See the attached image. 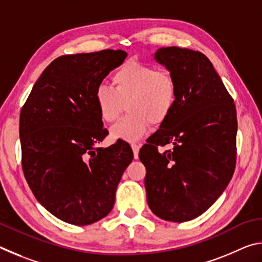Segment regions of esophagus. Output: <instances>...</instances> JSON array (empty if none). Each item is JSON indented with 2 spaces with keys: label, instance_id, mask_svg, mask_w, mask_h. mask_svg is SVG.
<instances>
[{
  "label": "esophagus",
  "instance_id": "1",
  "mask_svg": "<svg viewBox=\"0 0 262 262\" xmlns=\"http://www.w3.org/2000/svg\"><path fill=\"white\" fill-rule=\"evenodd\" d=\"M140 148L141 144L137 143H132V149H133V154H134V158H139V152H140Z\"/></svg>",
  "mask_w": 262,
  "mask_h": 262
}]
</instances>
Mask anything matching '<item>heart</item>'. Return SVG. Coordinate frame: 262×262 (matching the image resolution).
<instances>
[{
	"instance_id": "heart-1",
	"label": "heart",
	"mask_w": 262,
	"mask_h": 262,
	"mask_svg": "<svg viewBox=\"0 0 262 262\" xmlns=\"http://www.w3.org/2000/svg\"><path fill=\"white\" fill-rule=\"evenodd\" d=\"M113 88L100 84L96 89L95 103L99 117L113 122L126 108L125 118L111 128L113 140L135 142L147 134L151 122L162 125L173 112L178 88L171 74L152 66L130 60L112 75Z\"/></svg>"
}]
</instances>
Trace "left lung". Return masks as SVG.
Returning a JSON list of instances; mask_svg holds the SVG:
<instances>
[{
	"label": "left lung",
	"instance_id": "obj_1",
	"mask_svg": "<svg viewBox=\"0 0 262 262\" xmlns=\"http://www.w3.org/2000/svg\"><path fill=\"white\" fill-rule=\"evenodd\" d=\"M154 59L174 78L173 112L149 137L139 157L147 168L149 208L159 219L187 222L214 205L236 166L237 113L209 59L187 48L162 47ZM174 148L161 154L158 145Z\"/></svg>",
	"mask_w": 262,
	"mask_h": 262
}]
</instances>
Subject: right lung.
<instances>
[{"instance_id":"1","label":"right lung","mask_w":262,"mask_h":262,"mask_svg":"<svg viewBox=\"0 0 262 262\" xmlns=\"http://www.w3.org/2000/svg\"><path fill=\"white\" fill-rule=\"evenodd\" d=\"M127 53L63 55L43 70L19 117L21 166L40 205L57 219L89 225L112 210L115 190L133 161L125 141L107 148L95 92Z\"/></svg>"}]
</instances>
